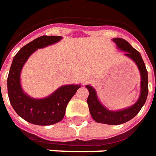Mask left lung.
Wrapping results in <instances>:
<instances>
[{
    "mask_svg": "<svg viewBox=\"0 0 156 156\" xmlns=\"http://www.w3.org/2000/svg\"><path fill=\"white\" fill-rule=\"evenodd\" d=\"M113 42H115L118 48L126 52L125 55L130 58L136 63L141 74V93L138 101L127 109L119 110V111H110L105 109L101 103L97 96L95 89L90 85H86V88L88 89L89 95L87 99V103L88 105L89 112L91 116L95 120V122L99 123H104L108 125H120L125 123L139 113L141 110L142 107L145 104L148 94V77L147 71L146 68L145 63L143 62L141 55L137 50L130 46L127 41L123 38H113Z\"/></svg>",
    "mask_w": 156,
    "mask_h": 156,
    "instance_id": "1",
    "label": "left lung"
}]
</instances>
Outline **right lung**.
<instances>
[{
  "instance_id": "1",
  "label": "right lung",
  "mask_w": 156,
  "mask_h": 156,
  "mask_svg": "<svg viewBox=\"0 0 156 156\" xmlns=\"http://www.w3.org/2000/svg\"><path fill=\"white\" fill-rule=\"evenodd\" d=\"M60 36H41L22 47L13 57L7 79L8 96L11 105L18 115L34 125L49 126L60 122L65 114L66 107L80 85H64L48 98L34 99L23 91L20 84L22 68L33 52L60 40Z\"/></svg>"
}]
</instances>
